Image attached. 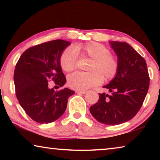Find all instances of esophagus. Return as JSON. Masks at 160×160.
<instances>
[{
  "instance_id": "1",
  "label": "esophagus",
  "mask_w": 160,
  "mask_h": 160,
  "mask_svg": "<svg viewBox=\"0 0 160 160\" xmlns=\"http://www.w3.org/2000/svg\"><path fill=\"white\" fill-rule=\"evenodd\" d=\"M75 92L76 93H79V94H85L87 92L86 90H76L75 91Z\"/></svg>"
}]
</instances>
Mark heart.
I'll list each match as a JSON object with an SVG mask.
<instances>
[{"instance_id": "1", "label": "heart", "mask_w": 160, "mask_h": 160, "mask_svg": "<svg viewBox=\"0 0 160 160\" xmlns=\"http://www.w3.org/2000/svg\"><path fill=\"white\" fill-rule=\"evenodd\" d=\"M92 59L88 68L89 72H75L68 76V85L75 90H86L115 77L118 68L117 59L111 55L110 51L104 45L95 42L77 44L74 48L68 47L62 53L60 64L66 72L76 66L77 54Z\"/></svg>"}]
</instances>
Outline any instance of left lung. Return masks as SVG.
<instances>
[{
  "mask_svg": "<svg viewBox=\"0 0 160 160\" xmlns=\"http://www.w3.org/2000/svg\"><path fill=\"white\" fill-rule=\"evenodd\" d=\"M117 56L116 75L107 85L111 92L99 94V99L90 112L99 122L118 125L131 120L138 112L147 95L150 78L145 60L126 42H109Z\"/></svg>",
  "mask_w": 160,
  "mask_h": 160,
  "instance_id": "obj_1",
  "label": "left lung"
}]
</instances>
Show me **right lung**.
Listing matches in <instances>:
<instances>
[{"mask_svg":"<svg viewBox=\"0 0 160 160\" xmlns=\"http://www.w3.org/2000/svg\"><path fill=\"white\" fill-rule=\"evenodd\" d=\"M70 44L62 39L29 48L15 66L14 83L20 106L29 117L39 123H49L63 114L69 97L75 93L68 88L55 90L48 88L53 80L58 88L66 82L60 58ZM57 88V89H58Z\"/></svg>","mask_w":160,"mask_h":160,"instance_id":"1","label":"right lung"}]
</instances>
